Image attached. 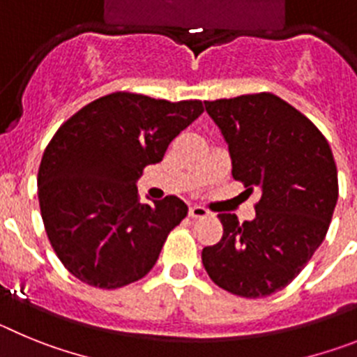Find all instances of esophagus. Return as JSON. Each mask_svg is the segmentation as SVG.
<instances>
[{"instance_id": "obj_1", "label": "esophagus", "mask_w": 357, "mask_h": 357, "mask_svg": "<svg viewBox=\"0 0 357 357\" xmlns=\"http://www.w3.org/2000/svg\"><path fill=\"white\" fill-rule=\"evenodd\" d=\"M189 216H191V218H206V216H209V211H207L206 207H202V206H193L191 209H189Z\"/></svg>"}]
</instances>
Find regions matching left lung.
<instances>
[{"label": "left lung", "instance_id": "obj_1", "mask_svg": "<svg viewBox=\"0 0 357 357\" xmlns=\"http://www.w3.org/2000/svg\"><path fill=\"white\" fill-rule=\"evenodd\" d=\"M232 159V176L261 189L255 218L239 223L218 214L222 239L202 250L216 286L261 298L302 272L329 230L338 200V172L329 143L311 119L272 93L206 102Z\"/></svg>", "mask_w": 357, "mask_h": 357}]
</instances>
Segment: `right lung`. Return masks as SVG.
Returning <instances> with one entry per match:
<instances>
[{
  "instance_id": "add662e5",
  "label": "right lung",
  "mask_w": 357,
  "mask_h": 357,
  "mask_svg": "<svg viewBox=\"0 0 357 357\" xmlns=\"http://www.w3.org/2000/svg\"><path fill=\"white\" fill-rule=\"evenodd\" d=\"M202 112L200 100L118 91L59 127L40 160L37 193L46 234L71 275L118 289L153 268L188 206L173 195L141 204L135 181Z\"/></svg>"
}]
</instances>
